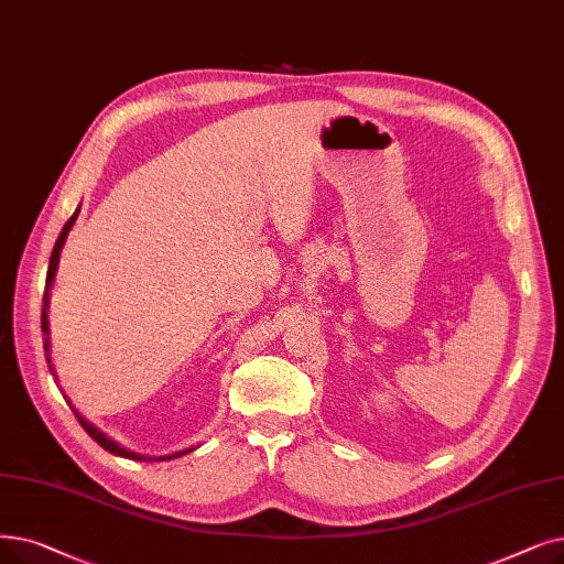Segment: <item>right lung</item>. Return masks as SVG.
I'll list each match as a JSON object with an SVG mask.
<instances>
[{
	"mask_svg": "<svg viewBox=\"0 0 564 564\" xmlns=\"http://www.w3.org/2000/svg\"><path fill=\"white\" fill-rule=\"evenodd\" d=\"M78 214H80V205H78V209L73 212V216L68 218L66 221V226L62 228V232H59V237H57V241H55V249H53V256H51V264H47V276H45V292H43V308H41V329H43V348H45V359H47V366H51V371H53V376H55V366H53V357H51V323H47V308H51V288H53V283H55V276H57V267H59V256H62V249H64V243H66V237H68V232H70V228H73V224L78 221ZM68 405H70V401H68ZM73 408V405H70ZM73 412H76V420L80 422V426L89 433V437H94V443H99L106 452H110V454H115V456H121V458H133V460H173V458H180V456H184V454H188V452H193L195 447H186V449H182V452H173V454H165V456H144V454H138V452H131V449H127V447H121L119 443H115L112 437H108L104 431H99L96 429L91 422H87L83 414L73 408Z\"/></svg>",
	"mask_w": 564,
	"mask_h": 564,
	"instance_id": "right-lung-1",
	"label": "right lung"
}]
</instances>
